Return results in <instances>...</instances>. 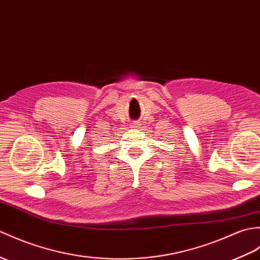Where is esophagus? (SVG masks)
I'll use <instances>...</instances> for the list:
<instances>
[{"mask_svg":"<svg viewBox=\"0 0 260 260\" xmlns=\"http://www.w3.org/2000/svg\"><path fill=\"white\" fill-rule=\"evenodd\" d=\"M140 123H138V122H133L132 124H131V126H132V128H134V129H136V128H138V127H140Z\"/></svg>","mask_w":260,"mask_h":260,"instance_id":"34e87169","label":"esophagus"}]
</instances>
